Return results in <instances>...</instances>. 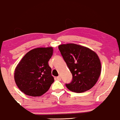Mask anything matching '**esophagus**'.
<instances>
[{"label": "esophagus", "mask_w": 120, "mask_h": 120, "mask_svg": "<svg viewBox=\"0 0 120 120\" xmlns=\"http://www.w3.org/2000/svg\"><path fill=\"white\" fill-rule=\"evenodd\" d=\"M57 80H59V81L61 80V77H60V75H59V76H58V77H57Z\"/></svg>", "instance_id": "1"}]
</instances>
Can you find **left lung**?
Segmentation results:
<instances>
[{"mask_svg":"<svg viewBox=\"0 0 120 120\" xmlns=\"http://www.w3.org/2000/svg\"><path fill=\"white\" fill-rule=\"evenodd\" d=\"M59 49L72 74V81L65 84L67 87L75 93H83L91 89L101 73L98 55L89 48L74 43L60 45Z\"/></svg>","mask_w":120,"mask_h":120,"instance_id":"1","label":"left lung"}]
</instances>
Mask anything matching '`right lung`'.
I'll use <instances>...</instances> for the list:
<instances>
[{
    "label": "right lung",
    "instance_id": "right-lung-1",
    "mask_svg": "<svg viewBox=\"0 0 120 120\" xmlns=\"http://www.w3.org/2000/svg\"><path fill=\"white\" fill-rule=\"evenodd\" d=\"M53 48L40 47L31 49L21 60L15 71V81L25 94L40 96L46 93L54 82L48 62Z\"/></svg>",
    "mask_w": 120,
    "mask_h": 120
}]
</instances>
